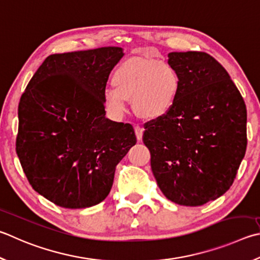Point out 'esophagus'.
I'll use <instances>...</instances> for the list:
<instances>
[{"label": "esophagus", "instance_id": "obj_1", "mask_svg": "<svg viewBox=\"0 0 260 260\" xmlns=\"http://www.w3.org/2000/svg\"><path fill=\"white\" fill-rule=\"evenodd\" d=\"M134 131H135V135H136V139H138L139 141L142 140V135H143V128L139 125H136L134 127Z\"/></svg>", "mask_w": 260, "mask_h": 260}]
</instances>
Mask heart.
Here are the masks:
<instances>
[{
	"label": "heart",
	"mask_w": 260,
	"mask_h": 260,
	"mask_svg": "<svg viewBox=\"0 0 260 260\" xmlns=\"http://www.w3.org/2000/svg\"><path fill=\"white\" fill-rule=\"evenodd\" d=\"M114 87L103 92V103L112 114L127 110L133 100L138 115L144 119L162 118L175 106L181 93V77L168 62L153 59H129L118 67L111 78Z\"/></svg>",
	"instance_id": "heart-1"
}]
</instances>
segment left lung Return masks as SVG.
Returning <instances> with one entry per match:
<instances>
[{
  "label": "left lung",
  "instance_id": "1",
  "mask_svg": "<svg viewBox=\"0 0 260 260\" xmlns=\"http://www.w3.org/2000/svg\"><path fill=\"white\" fill-rule=\"evenodd\" d=\"M181 77L175 106L144 125L151 169L168 200L197 207L223 196L247 149V108L218 61L205 52H172Z\"/></svg>",
  "mask_w": 260,
  "mask_h": 260
}]
</instances>
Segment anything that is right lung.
<instances>
[{"label": "right lung", "instance_id": "obj_1", "mask_svg": "<svg viewBox=\"0 0 260 260\" xmlns=\"http://www.w3.org/2000/svg\"><path fill=\"white\" fill-rule=\"evenodd\" d=\"M122 55L117 46L52 54L20 98L19 161L31 187L56 206L105 200L116 166L136 143L131 124L106 118L102 98Z\"/></svg>", "mask_w": 260, "mask_h": 260}]
</instances>
